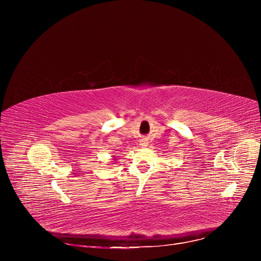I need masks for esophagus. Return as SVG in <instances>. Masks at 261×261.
<instances>
[{
    "label": "esophagus",
    "instance_id": "1",
    "mask_svg": "<svg viewBox=\"0 0 261 261\" xmlns=\"http://www.w3.org/2000/svg\"><path fill=\"white\" fill-rule=\"evenodd\" d=\"M140 145H141V146H146V145H147V141H146V140L140 141Z\"/></svg>",
    "mask_w": 261,
    "mask_h": 261
}]
</instances>
